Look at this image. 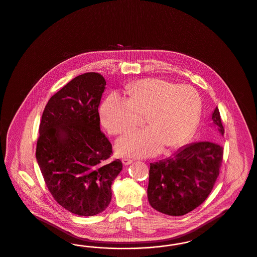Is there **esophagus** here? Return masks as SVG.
Returning a JSON list of instances; mask_svg holds the SVG:
<instances>
[{"mask_svg": "<svg viewBox=\"0 0 257 257\" xmlns=\"http://www.w3.org/2000/svg\"><path fill=\"white\" fill-rule=\"evenodd\" d=\"M134 162V160L130 159V158H123L122 163L124 165H130V164H132Z\"/></svg>", "mask_w": 257, "mask_h": 257, "instance_id": "1", "label": "esophagus"}]
</instances>
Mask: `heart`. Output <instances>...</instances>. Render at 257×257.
I'll use <instances>...</instances> for the list:
<instances>
[{"label": "heart", "instance_id": "obj_1", "mask_svg": "<svg viewBox=\"0 0 257 257\" xmlns=\"http://www.w3.org/2000/svg\"><path fill=\"white\" fill-rule=\"evenodd\" d=\"M127 100L110 94L100 109L101 121L110 134L123 135L141 124L148 127L121 138L116 148L127 157H148L166 147H181L196 129L201 100L196 89L159 78L134 82L124 88Z\"/></svg>", "mask_w": 257, "mask_h": 257}]
</instances>
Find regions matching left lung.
Returning a JSON list of instances; mask_svg holds the SVG:
<instances>
[{"label": "left lung", "mask_w": 257, "mask_h": 257, "mask_svg": "<svg viewBox=\"0 0 257 257\" xmlns=\"http://www.w3.org/2000/svg\"><path fill=\"white\" fill-rule=\"evenodd\" d=\"M212 120L223 136L218 107ZM222 158L223 147L220 143L199 142L180 149L173 157L150 164L147 188L150 205L170 216H183L198 207L216 183Z\"/></svg>", "instance_id": "8db88e82"}]
</instances>
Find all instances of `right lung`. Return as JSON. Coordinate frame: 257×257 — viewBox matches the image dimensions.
I'll use <instances>...</instances> for the list:
<instances>
[{
    "instance_id": "add662e5",
    "label": "right lung",
    "mask_w": 257,
    "mask_h": 257,
    "mask_svg": "<svg viewBox=\"0 0 257 257\" xmlns=\"http://www.w3.org/2000/svg\"><path fill=\"white\" fill-rule=\"evenodd\" d=\"M106 81L95 72L79 75L50 98L39 124L37 157L55 200L79 216L103 212L111 183L122 170L110 162L112 147L100 130L98 107Z\"/></svg>"
}]
</instances>
